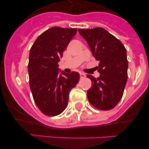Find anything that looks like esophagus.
<instances>
[{
	"label": "esophagus",
	"mask_w": 149,
	"mask_h": 149,
	"mask_svg": "<svg viewBox=\"0 0 149 149\" xmlns=\"http://www.w3.org/2000/svg\"><path fill=\"white\" fill-rule=\"evenodd\" d=\"M80 77H81V78H84V77H86V74L83 73V72H80Z\"/></svg>",
	"instance_id": "1"
}]
</instances>
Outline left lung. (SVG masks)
<instances>
[{
  "mask_svg": "<svg viewBox=\"0 0 149 149\" xmlns=\"http://www.w3.org/2000/svg\"><path fill=\"white\" fill-rule=\"evenodd\" d=\"M78 31L87 42L95 60L99 62V77L87 74L93 85L87 91L88 100L99 110H111L120 101L127 80L128 62L125 48L102 27L79 29Z\"/></svg>",
  "mask_w": 149,
  "mask_h": 149,
  "instance_id": "obj_1",
  "label": "left lung"
}]
</instances>
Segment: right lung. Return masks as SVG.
Wrapping results in <instances>:
<instances>
[{"instance_id": "obj_1", "label": "right lung", "mask_w": 149, "mask_h": 149, "mask_svg": "<svg viewBox=\"0 0 149 149\" xmlns=\"http://www.w3.org/2000/svg\"><path fill=\"white\" fill-rule=\"evenodd\" d=\"M76 33L75 28L51 27L41 34L30 48V87L36 104L46 116H54L65 110L69 92L80 79L76 72L60 74L58 68L63 51Z\"/></svg>"}]
</instances>
